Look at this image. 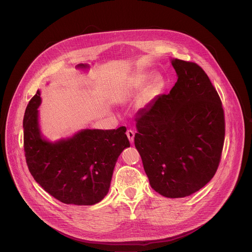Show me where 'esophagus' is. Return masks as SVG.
<instances>
[{
    "instance_id": "1",
    "label": "esophagus",
    "mask_w": 252,
    "mask_h": 252,
    "mask_svg": "<svg viewBox=\"0 0 252 252\" xmlns=\"http://www.w3.org/2000/svg\"><path fill=\"white\" fill-rule=\"evenodd\" d=\"M126 135H127V137H128L129 141L132 143V142L134 141V135H135V132H134L133 130L129 129V130H127V132H126Z\"/></svg>"
}]
</instances>
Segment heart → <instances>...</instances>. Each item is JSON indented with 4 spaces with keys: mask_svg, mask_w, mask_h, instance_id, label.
I'll use <instances>...</instances> for the list:
<instances>
[{
    "mask_svg": "<svg viewBox=\"0 0 252 252\" xmlns=\"http://www.w3.org/2000/svg\"><path fill=\"white\" fill-rule=\"evenodd\" d=\"M152 77L153 72L150 70H142L137 72L129 80L123 92V95L130 96L145 88L137 102V106L139 108L146 107L156 98V95L158 94L161 86V79L159 76H154L153 79H152ZM147 83L149 84L148 85H147Z\"/></svg>",
    "mask_w": 252,
    "mask_h": 252,
    "instance_id": "b5f03b06",
    "label": "heart"
}]
</instances>
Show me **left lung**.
<instances>
[{
	"label": "left lung",
	"mask_w": 252,
	"mask_h": 252,
	"mask_svg": "<svg viewBox=\"0 0 252 252\" xmlns=\"http://www.w3.org/2000/svg\"><path fill=\"white\" fill-rule=\"evenodd\" d=\"M170 62L178 82L140 112L134 143L151 188L176 199L190 196L214 177L225 121L220 96L202 67Z\"/></svg>",
	"instance_id": "1"
}]
</instances>
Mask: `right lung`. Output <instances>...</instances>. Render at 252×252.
Masks as SVG:
<instances>
[{
	"mask_svg": "<svg viewBox=\"0 0 252 252\" xmlns=\"http://www.w3.org/2000/svg\"><path fill=\"white\" fill-rule=\"evenodd\" d=\"M40 91L24 115V151L34 180L55 199L70 205L91 206L109 191L116 162L130 147L124 126L118 129H83L71 137L46 139L39 125Z\"/></svg>",
	"mask_w": 252,
	"mask_h": 252,
	"instance_id": "1",
	"label": "right lung"
}]
</instances>
